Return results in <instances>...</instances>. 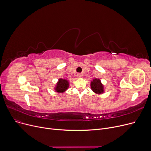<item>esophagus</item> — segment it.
Returning a JSON list of instances; mask_svg holds the SVG:
<instances>
[{"label":"esophagus","instance_id":"1","mask_svg":"<svg viewBox=\"0 0 151 151\" xmlns=\"http://www.w3.org/2000/svg\"><path fill=\"white\" fill-rule=\"evenodd\" d=\"M77 78H82V75L81 74L78 73V74H77Z\"/></svg>","mask_w":151,"mask_h":151}]
</instances>
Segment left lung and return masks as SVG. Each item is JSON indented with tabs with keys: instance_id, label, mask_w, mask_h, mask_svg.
<instances>
[{
	"instance_id": "obj_1",
	"label": "left lung",
	"mask_w": 151,
	"mask_h": 151,
	"mask_svg": "<svg viewBox=\"0 0 151 151\" xmlns=\"http://www.w3.org/2000/svg\"><path fill=\"white\" fill-rule=\"evenodd\" d=\"M91 88L95 93L99 94L104 92V85L102 84L101 80L99 78H94L91 82Z\"/></svg>"
}]
</instances>
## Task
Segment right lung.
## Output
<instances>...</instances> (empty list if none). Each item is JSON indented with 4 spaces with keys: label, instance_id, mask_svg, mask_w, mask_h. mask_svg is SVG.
Wrapping results in <instances>:
<instances>
[{
    "label": "right lung",
    "instance_id": "1",
    "mask_svg": "<svg viewBox=\"0 0 151 151\" xmlns=\"http://www.w3.org/2000/svg\"><path fill=\"white\" fill-rule=\"evenodd\" d=\"M69 86V82L67 81L66 79H63V78H60L58 81L55 85V90L57 93H64L66 90L68 89Z\"/></svg>",
    "mask_w": 151,
    "mask_h": 151
}]
</instances>
